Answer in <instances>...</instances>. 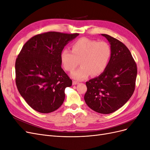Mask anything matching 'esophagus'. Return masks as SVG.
<instances>
[{"label":"esophagus","mask_w":150,"mask_h":150,"mask_svg":"<svg viewBox=\"0 0 150 150\" xmlns=\"http://www.w3.org/2000/svg\"><path fill=\"white\" fill-rule=\"evenodd\" d=\"M79 84L78 81H72V84H73V85H76V84Z\"/></svg>","instance_id":"obj_1"}]
</instances>
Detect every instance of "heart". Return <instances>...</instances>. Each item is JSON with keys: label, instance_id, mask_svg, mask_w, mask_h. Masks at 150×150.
I'll use <instances>...</instances> for the list:
<instances>
[{"label": "heart", "instance_id": "heart-1", "mask_svg": "<svg viewBox=\"0 0 150 150\" xmlns=\"http://www.w3.org/2000/svg\"><path fill=\"white\" fill-rule=\"evenodd\" d=\"M71 48L72 51L63 50L61 60L64 69L70 72L80 62L81 66L72 74V78L78 80H83L90 74L97 76L103 73L111 57V48L104 41L81 38L72 43Z\"/></svg>", "mask_w": 150, "mask_h": 150}]
</instances>
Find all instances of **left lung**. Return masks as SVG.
Wrapping results in <instances>:
<instances>
[{"label": "left lung", "mask_w": 150, "mask_h": 150, "mask_svg": "<svg viewBox=\"0 0 150 150\" xmlns=\"http://www.w3.org/2000/svg\"><path fill=\"white\" fill-rule=\"evenodd\" d=\"M101 35L111 45V57L103 73L86 83L84 101L94 111L110 114L121 108L133 95L137 66L123 43L109 35Z\"/></svg>", "instance_id": "1"}]
</instances>
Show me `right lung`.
I'll use <instances>...</instances> for the list:
<instances>
[{"instance_id":"obj_1","label":"right lung","mask_w":150,"mask_h":150,"mask_svg":"<svg viewBox=\"0 0 150 150\" xmlns=\"http://www.w3.org/2000/svg\"><path fill=\"white\" fill-rule=\"evenodd\" d=\"M79 34L47 32L22 47L16 61V83L21 96L36 111L49 113L64 102L72 80L62 69L61 54Z\"/></svg>"}]
</instances>
